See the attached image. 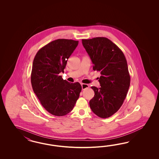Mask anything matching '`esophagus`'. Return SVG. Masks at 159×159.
Masks as SVG:
<instances>
[{"mask_svg":"<svg viewBox=\"0 0 159 159\" xmlns=\"http://www.w3.org/2000/svg\"><path fill=\"white\" fill-rule=\"evenodd\" d=\"M81 85H82V88L83 90H84L87 88L89 87V85L87 84H85V83H81Z\"/></svg>","mask_w":159,"mask_h":159,"instance_id":"obj_1","label":"esophagus"}]
</instances>
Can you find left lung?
<instances>
[{"label": "left lung", "instance_id": "1", "mask_svg": "<svg viewBox=\"0 0 159 159\" xmlns=\"http://www.w3.org/2000/svg\"><path fill=\"white\" fill-rule=\"evenodd\" d=\"M82 44L100 72V88L92 86L94 96L89 102L92 111L100 118H108L120 108L130 86V75L122 51L105 37L82 39Z\"/></svg>", "mask_w": 159, "mask_h": 159}]
</instances>
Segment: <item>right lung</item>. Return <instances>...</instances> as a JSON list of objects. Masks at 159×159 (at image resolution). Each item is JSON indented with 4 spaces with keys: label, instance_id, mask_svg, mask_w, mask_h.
<instances>
[{
    "label": "right lung",
    "instance_id": "right-lung-1",
    "mask_svg": "<svg viewBox=\"0 0 159 159\" xmlns=\"http://www.w3.org/2000/svg\"><path fill=\"white\" fill-rule=\"evenodd\" d=\"M78 43V41L58 39L41 48L35 56L32 87L43 108L53 116H65L72 111L82 90L79 82L69 83L59 75L64 72Z\"/></svg>",
    "mask_w": 159,
    "mask_h": 159
}]
</instances>
